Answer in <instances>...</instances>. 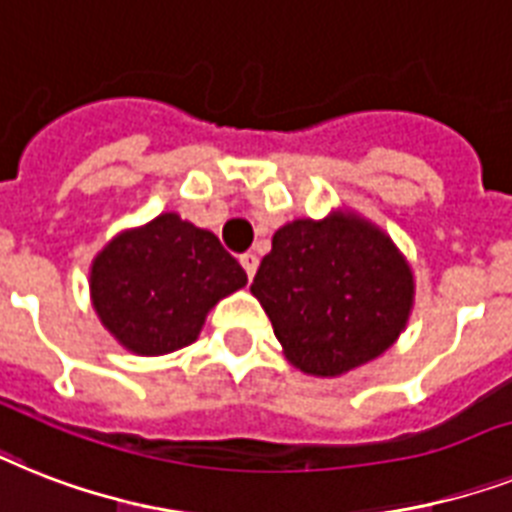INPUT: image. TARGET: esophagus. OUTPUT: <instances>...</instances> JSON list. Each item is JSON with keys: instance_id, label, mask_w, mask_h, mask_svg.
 <instances>
[{"instance_id": "1", "label": "esophagus", "mask_w": 512, "mask_h": 512, "mask_svg": "<svg viewBox=\"0 0 512 512\" xmlns=\"http://www.w3.org/2000/svg\"><path fill=\"white\" fill-rule=\"evenodd\" d=\"M239 263H242V268L247 270V276L252 278L257 273V265H260V260H257L255 252H244V255L239 257Z\"/></svg>"}]
</instances>
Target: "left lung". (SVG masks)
<instances>
[{
	"mask_svg": "<svg viewBox=\"0 0 512 512\" xmlns=\"http://www.w3.org/2000/svg\"><path fill=\"white\" fill-rule=\"evenodd\" d=\"M286 360L336 378L384 355L415 302L413 265L392 236L355 210L289 220L249 286Z\"/></svg>",
	"mask_w": 512,
	"mask_h": 512,
	"instance_id": "obj_1",
	"label": "left lung"
}]
</instances>
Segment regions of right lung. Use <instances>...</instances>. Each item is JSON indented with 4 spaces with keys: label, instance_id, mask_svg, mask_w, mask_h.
Here are the masks:
<instances>
[{
    "label": "right lung",
    "instance_id": "obj_1",
    "mask_svg": "<svg viewBox=\"0 0 512 512\" xmlns=\"http://www.w3.org/2000/svg\"><path fill=\"white\" fill-rule=\"evenodd\" d=\"M247 273L207 228L178 213L120 231L89 268L91 307L123 350L160 357L197 342L207 313Z\"/></svg>",
    "mask_w": 512,
    "mask_h": 512
}]
</instances>
